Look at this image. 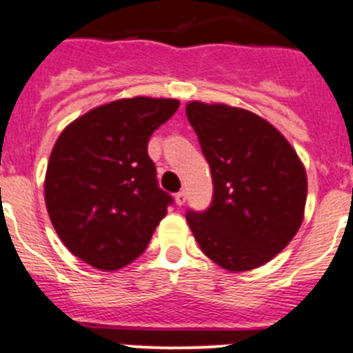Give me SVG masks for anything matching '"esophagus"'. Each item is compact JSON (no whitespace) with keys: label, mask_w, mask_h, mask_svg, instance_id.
Masks as SVG:
<instances>
[{"label":"esophagus","mask_w":353,"mask_h":353,"mask_svg":"<svg viewBox=\"0 0 353 353\" xmlns=\"http://www.w3.org/2000/svg\"><path fill=\"white\" fill-rule=\"evenodd\" d=\"M176 203L177 205H184V203H186V193L184 192H179V193H176Z\"/></svg>","instance_id":"34e87169"}]
</instances>
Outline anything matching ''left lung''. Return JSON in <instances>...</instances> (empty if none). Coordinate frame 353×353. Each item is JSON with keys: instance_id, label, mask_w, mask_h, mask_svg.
<instances>
[{"instance_id": "8db88e82", "label": "left lung", "mask_w": 353, "mask_h": 353, "mask_svg": "<svg viewBox=\"0 0 353 353\" xmlns=\"http://www.w3.org/2000/svg\"><path fill=\"white\" fill-rule=\"evenodd\" d=\"M186 117L210 167L212 203L186 221L207 258L230 272L258 268L298 233L306 172L294 148L258 114L193 101Z\"/></svg>"}]
</instances>
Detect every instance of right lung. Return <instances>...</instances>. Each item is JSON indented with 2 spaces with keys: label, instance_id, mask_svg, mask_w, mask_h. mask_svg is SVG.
I'll list each match as a JSON object with an SVG mask.
<instances>
[{
  "label": "right lung",
  "instance_id": "1",
  "mask_svg": "<svg viewBox=\"0 0 353 353\" xmlns=\"http://www.w3.org/2000/svg\"><path fill=\"white\" fill-rule=\"evenodd\" d=\"M177 108V99H120L77 118L59 136L45 203L59 239L81 261L113 272L148 247L174 202L158 186L148 141Z\"/></svg>",
  "mask_w": 353,
  "mask_h": 353
}]
</instances>
